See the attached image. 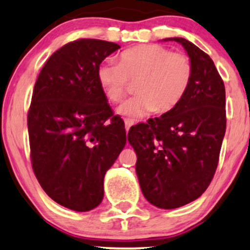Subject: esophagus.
Masks as SVG:
<instances>
[{
	"mask_svg": "<svg viewBox=\"0 0 250 250\" xmlns=\"http://www.w3.org/2000/svg\"><path fill=\"white\" fill-rule=\"evenodd\" d=\"M125 130H129L130 129L131 125H133V121H130V120H125Z\"/></svg>",
	"mask_w": 250,
	"mask_h": 250,
	"instance_id": "34e87169",
	"label": "esophagus"
}]
</instances>
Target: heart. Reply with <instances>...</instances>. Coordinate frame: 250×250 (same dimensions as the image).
<instances>
[{"instance_id": "1", "label": "heart", "mask_w": 250, "mask_h": 250, "mask_svg": "<svg viewBox=\"0 0 250 250\" xmlns=\"http://www.w3.org/2000/svg\"><path fill=\"white\" fill-rule=\"evenodd\" d=\"M191 79L190 59L160 44L129 48L121 53L120 63L103 62L97 69L100 85L111 102L121 101L130 82H136L137 96L119 108L121 115L131 120L173 110L187 94Z\"/></svg>"}]
</instances>
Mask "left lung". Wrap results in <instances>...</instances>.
Here are the masks:
<instances>
[{"instance_id":"8db88e82","label":"left lung","mask_w":250,"mask_h":250,"mask_svg":"<svg viewBox=\"0 0 250 250\" xmlns=\"http://www.w3.org/2000/svg\"><path fill=\"white\" fill-rule=\"evenodd\" d=\"M193 79L176 108L129 129L137 155L136 174L148 202L162 209L182 207L206 191L216 170L226 133L225 83L213 60L182 37Z\"/></svg>"}]
</instances>
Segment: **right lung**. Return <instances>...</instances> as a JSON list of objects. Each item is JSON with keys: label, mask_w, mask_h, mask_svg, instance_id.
<instances>
[{"label": "right lung", "mask_w": 250, "mask_h": 250, "mask_svg": "<svg viewBox=\"0 0 250 250\" xmlns=\"http://www.w3.org/2000/svg\"><path fill=\"white\" fill-rule=\"evenodd\" d=\"M120 48L94 39L67 43L48 59L34 87L31 166L48 196L71 210L88 211L102 202L104 175L127 141L125 123L97 80L103 60Z\"/></svg>", "instance_id": "add662e5"}]
</instances>
